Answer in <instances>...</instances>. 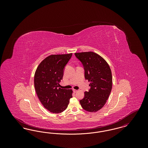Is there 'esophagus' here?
I'll return each instance as SVG.
<instances>
[{
    "label": "esophagus",
    "instance_id": "34e87169",
    "mask_svg": "<svg viewBox=\"0 0 148 148\" xmlns=\"http://www.w3.org/2000/svg\"><path fill=\"white\" fill-rule=\"evenodd\" d=\"M77 92V90H75V89H73V92H75H75Z\"/></svg>",
    "mask_w": 148,
    "mask_h": 148
}]
</instances>
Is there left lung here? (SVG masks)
<instances>
[{"label": "left lung", "mask_w": 148, "mask_h": 148, "mask_svg": "<svg viewBox=\"0 0 148 148\" xmlns=\"http://www.w3.org/2000/svg\"><path fill=\"white\" fill-rule=\"evenodd\" d=\"M84 69L85 80L90 83V89L84 92L79 101L86 111L96 112L106 104L112 89V75L108 64L98 54L92 52L75 53Z\"/></svg>", "instance_id": "obj_1"}]
</instances>
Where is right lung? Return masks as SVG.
<instances>
[{
  "mask_svg": "<svg viewBox=\"0 0 148 148\" xmlns=\"http://www.w3.org/2000/svg\"><path fill=\"white\" fill-rule=\"evenodd\" d=\"M71 56L72 53L49 56L40 63L35 71L36 94L42 106L51 113L63 112L72 98V90L59 88L65 66Z\"/></svg>",
  "mask_w": 148,
  "mask_h": 148,
  "instance_id": "1",
  "label": "right lung"
}]
</instances>
